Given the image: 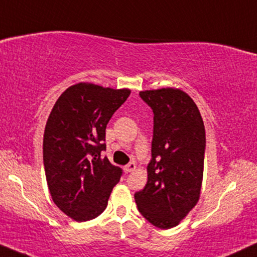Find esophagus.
Masks as SVG:
<instances>
[{
    "instance_id": "1",
    "label": "esophagus",
    "mask_w": 257,
    "mask_h": 257,
    "mask_svg": "<svg viewBox=\"0 0 257 257\" xmlns=\"http://www.w3.org/2000/svg\"><path fill=\"white\" fill-rule=\"evenodd\" d=\"M136 170V164L133 163H130V164H127L126 165V166L124 167V171H125V173H131V172H133Z\"/></svg>"
}]
</instances>
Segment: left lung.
<instances>
[{
  "label": "left lung",
  "mask_w": 257,
  "mask_h": 257,
  "mask_svg": "<svg viewBox=\"0 0 257 257\" xmlns=\"http://www.w3.org/2000/svg\"><path fill=\"white\" fill-rule=\"evenodd\" d=\"M139 96L153 111L152 159L147 184L135 194L142 215L170 229L191 212L200 198L206 133L196 104L179 89L146 90Z\"/></svg>",
  "instance_id": "obj_1"
}]
</instances>
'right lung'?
<instances>
[{"instance_id": "obj_1", "label": "right lung", "mask_w": 257, "mask_h": 257, "mask_svg": "<svg viewBox=\"0 0 257 257\" xmlns=\"http://www.w3.org/2000/svg\"><path fill=\"white\" fill-rule=\"evenodd\" d=\"M131 91L78 83L61 94L45 125V177L56 206L78 222L104 212L122 174L101 152L105 130Z\"/></svg>"}]
</instances>
